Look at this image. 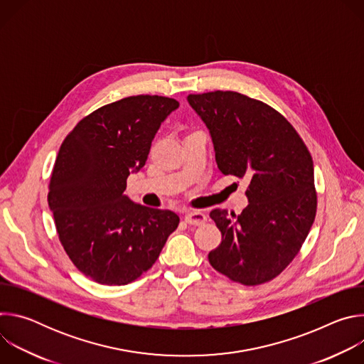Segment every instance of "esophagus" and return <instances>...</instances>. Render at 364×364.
Listing matches in <instances>:
<instances>
[{
	"mask_svg": "<svg viewBox=\"0 0 364 364\" xmlns=\"http://www.w3.org/2000/svg\"><path fill=\"white\" fill-rule=\"evenodd\" d=\"M184 220L188 223V225H193V226H201L207 222V216L201 212H187L186 216H184Z\"/></svg>",
	"mask_w": 364,
	"mask_h": 364,
	"instance_id": "34e87169",
	"label": "esophagus"
}]
</instances>
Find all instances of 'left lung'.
I'll return each mask as SVG.
<instances>
[{
	"label": "left lung",
	"mask_w": 364,
	"mask_h": 364,
	"mask_svg": "<svg viewBox=\"0 0 364 364\" xmlns=\"http://www.w3.org/2000/svg\"><path fill=\"white\" fill-rule=\"evenodd\" d=\"M187 100L210 132L219 170L250 180L240 215L210 212L222 243L209 262L235 282H268L292 262L316 219L311 154L295 128L261 100L232 90Z\"/></svg>",
	"instance_id": "8db88e82"
}]
</instances>
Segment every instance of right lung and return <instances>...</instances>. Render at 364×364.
<instances>
[{"label":"right lung","instance_id":"right-lung-1","mask_svg":"<svg viewBox=\"0 0 364 364\" xmlns=\"http://www.w3.org/2000/svg\"><path fill=\"white\" fill-rule=\"evenodd\" d=\"M157 95L124 97L85 117L60 145L48 184L62 246L73 265L102 285H127L157 261L180 218L124 194L145 166L161 122L178 108Z\"/></svg>","mask_w":364,"mask_h":364}]
</instances>
